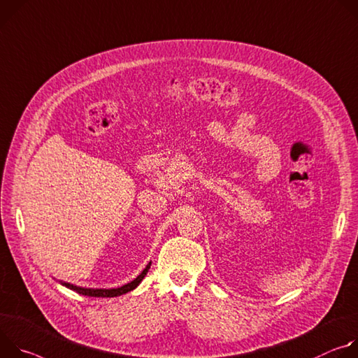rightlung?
Here are the masks:
<instances>
[{
    "label": "right lung",
    "mask_w": 358,
    "mask_h": 358,
    "mask_svg": "<svg viewBox=\"0 0 358 358\" xmlns=\"http://www.w3.org/2000/svg\"><path fill=\"white\" fill-rule=\"evenodd\" d=\"M150 264H152V262H149V263L146 264V267L141 271V274L136 277V279H134L132 282H129V283H127V285H124V286H121V287H113V289H91V287L75 286V285H71V283H66V282H62V280H58V282H59L62 286L68 287L69 290H73V292H76V293H79V294H83V296H88V297H116V296H122V294H125V293H128V292L135 290V289L141 285V282L143 280V277L146 275V273H148Z\"/></svg>",
    "instance_id": "1"
}]
</instances>
